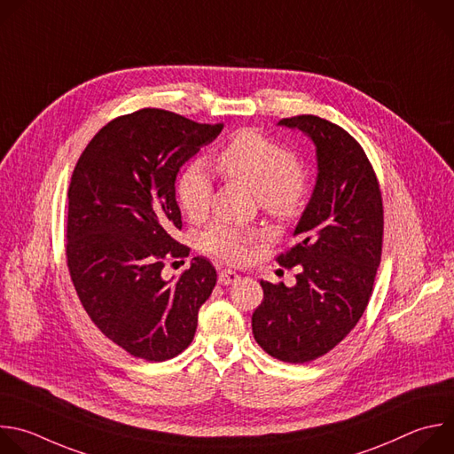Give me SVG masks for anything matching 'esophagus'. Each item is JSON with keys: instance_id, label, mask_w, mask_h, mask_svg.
<instances>
[{"instance_id": "obj_1", "label": "esophagus", "mask_w": 454, "mask_h": 454, "mask_svg": "<svg viewBox=\"0 0 454 454\" xmlns=\"http://www.w3.org/2000/svg\"><path fill=\"white\" fill-rule=\"evenodd\" d=\"M241 278L236 274V271H232V270H222L220 274H218V283L220 285H225V286H229V285H234V283H238Z\"/></svg>"}]
</instances>
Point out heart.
Instances as JSON below:
<instances>
[{"instance_id": "heart-1", "label": "heart", "mask_w": 454, "mask_h": 454, "mask_svg": "<svg viewBox=\"0 0 454 454\" xmlns=\"http://www.w3.org/2000/svg\"><path fill=\"white\" fill-rule=\"evenodd\" d=\"M216 166L223 176L250 188L271 216L290 218L302 206L306 184L292 152L257 130L238 132L218 153ZM213 183L204 162L190 164L178 176L176 200L192 220L207 213ZM259 239L257 231L215 223L204 232L202 245L209 254L239 262Z\"/></svg>"}]
</instances>
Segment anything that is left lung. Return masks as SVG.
<instances>
[{"instance_id":"obj_1","label":"left lung","mask_w":454,"mask_h":454,"mask_svg":"<svg viewBox=\"0 0 454 454\" xmlns=\"http://www.w3.org/2000/svg\"><path fill=\"white\" fill-rule=\"evenodd\" d=\"M278 125L311 139L317 180L294 231L297 245L278 257L283 266H301L297 283L261 281L264 297L252 333L270 356L306 364L336 347L369 304L381 261L383 202L364 148L341 127L311 114Z\"/></svg>"}]
</instances>
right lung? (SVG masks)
<instances>
[{
  "instance_id": "add662e5",
  "label": "right lung",
  "mask_w": 454,
  "mask_h": 454,
  "mask_svg": "<svg viewBox=\"0 0 454 454\" xmlns=\"http://www.w3.org/2000/svg\"><path fill=\"white\" fill-rule=\"evenodd\" d=\"M223 125L143 109L107 123L80 155L67 192V266L97 327L146 361H164L193 340L216 270L193 257L176 279L164 259L188 255L171 236L183 227L175 180Z\"/></svg>"
}]
</instances>
